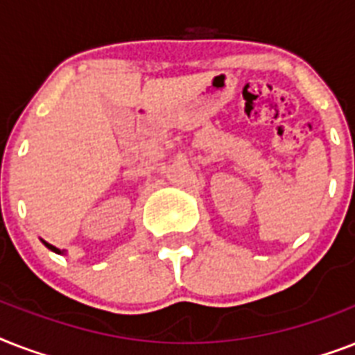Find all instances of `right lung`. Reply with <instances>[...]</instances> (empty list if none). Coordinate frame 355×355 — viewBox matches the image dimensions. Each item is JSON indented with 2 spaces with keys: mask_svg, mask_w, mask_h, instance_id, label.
Returning a JSON list of instances; mask_svg holds the SVG:
<instances>
[{
  "mask_svg": "<svg viewBox=\"0 0 355 355\" xmlns=\"http://www.w3.org/2000/svg\"><path fill=\"white\" fill-rule=\"evenodd\" d=\"M44 243V245H46L47 248H49V250H53V252H57V254H64L62 250H60V248H57V247H53V245H49V243H46V241H42Z\"/></svg>",
  "mask_w": 355,
  "mask_h": 355,
  "instance_id": "obj_1",
  "label": "right lung"
}]
</instances>
